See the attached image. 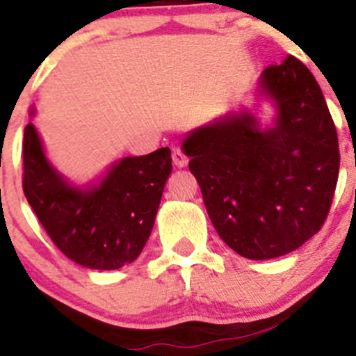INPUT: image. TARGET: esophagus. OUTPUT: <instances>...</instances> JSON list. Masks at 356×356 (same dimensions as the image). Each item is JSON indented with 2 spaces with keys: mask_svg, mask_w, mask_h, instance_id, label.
<instances>
[{
  "mask_svg": "<svg viewBox=\"0 0 356 356\" xmlns=\"http://www.w3.org/2000/svg\"><path fill=\"white\" fill-rule=\"evenodd\" d=\"M172 159H174V165L177 168H184L188 165V158L184 156V152L181 149H174L172 151Z\"/></svg>",
  "mask_w": 356,
  "mask_h": 356,
  "instance_id": "obj_1",
  "label": "esophagus"
}]
</instances>
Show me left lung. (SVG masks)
<instances>
[{
	"label": "left lung",
	"instance_id": "1",
	"mask_svg": "<svg viewBox=\"0 0 356 356\" xmlns=\"http://www.w3.org/2000/svg\"><path fill=\"white\" fill-rule=\"evenodd\" d=\"M253 96L268 124L241 107L186 133L181 149L218 235L241 257H284L318 234L339 175V144L313 73L288 56L261 72Z\"/></svg>",
	"mask_w": 356,
	"mask_h": 356
}]
</instances>
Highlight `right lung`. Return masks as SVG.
<instances>
[{
	"mask_svg": "<svg viewBox=\"0 0 356 356\" xmlns=\"http://www.w3.org/2000/svg\"><path fill=\"white\" fill-rule=\"evenodd\" d=\"M31 107L29 118H35ZM24 195L42 227L75 264L115 270L142 253L172 174L170 149L115 159L86 184H75L49 159L38 129H24Z\"/></svg>",
	"mask_w": 356,
	"mask_h": 356,
	"instance_id": "1",
	"label": "right lung"
}]
</instances>
